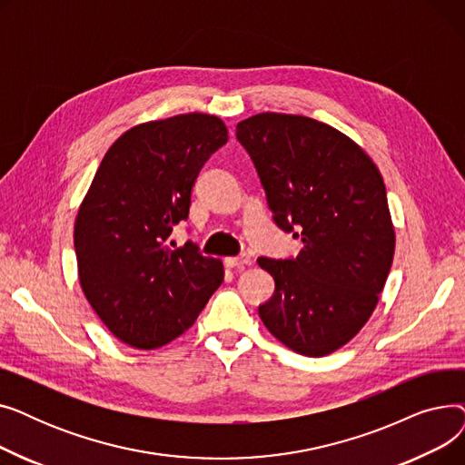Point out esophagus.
I'll use <instances>...</instances> for the list:
<instances>
[{
  "instance_id": "esophagus-1",
  "label": "esophagus",
  "mask_w": 465,
  "mask_h": 465,
  "mask_svg": "<svg viewBox=\"0 0 465 465\" xmlns=\"http://www.w3.org/2000/svg\"><path fill=\"white\" fill-rule=\"evenodd\" d=\"M224 263H226V267H245V265L252 263V258L249 254H241L235 258H226Z\"/></svg>"
}]
</instances>
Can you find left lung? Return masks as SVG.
<instances>
[{"mask_svg": "<svg viewBox=\"0 0 465 465\" xmlns=\"http://www.w3.org/2000/svg\"><path fill=\"white\" fill-rule=\"evenodd\" d=\"M273 220L296 230V258H258L275 281L263 326L298 354L345 347L373 314L392 267L396 232L375 162L343 132L302 114L258 113L237 124Z\"/></svg>", "mask_w": 465, "mask_h": 465, "instance_id": "8db88e82", "label": "left lung"}]
</instances>
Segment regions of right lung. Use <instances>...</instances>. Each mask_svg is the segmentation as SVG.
Returning a JSON list of instances; mask_svg holds the SVG:
<instances>
[{
    "label": "right lung",
    "instance_id": "1",
    "mask_svg": "<svg viewBox=\"0 0 465 465\" xmlns=\"http://www.w3.org/2000/svg\"><path fill=\"white\" fill-rule=\"evenodd\" d=\"M228 141L223 120L186 113L143 122L105 153L75 218L84 298L107 330L134 349H160L198 319L224 281L223 260L192 242L173 249L192 186Z\"/></svg>",
    "mask_w": 465,
    "mask_h": 465
}]
</instances>
